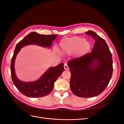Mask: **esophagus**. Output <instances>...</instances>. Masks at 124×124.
<instances>
[{
    "instance_id": "obj_1",
    "label": "esophagus",
    "mask_w": 124,
    "mask_h": 124,
    "mask_svg": "<svg viewBox=\"0 0 124 124\" xmlns=\"http://www.w3.org/2000/svg\"><path fill=\"white\" fill-rule=\"evenodd\" d=\"M64 69L65 70H69V67L68 65H67V63H65L64 64Z\"/></svg>"
}]
</instances>
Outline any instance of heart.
Returning <instances> with one entry per match:
<instances>
[{"label": "heart", "instance_id": "1", "mask_svg": "<svg viewBox=\"0 0 124 124\" xmlns=\"http://www.w3.org/2000/svg\"><path fill=\"white\" fill-rule=\"evenodd\" d=\"M81 45L82 47L86 50H89L91 47L90 43L85 41L84 38L80 37H74L66 38L62 40L60 42V46L62 51L66 53H70L76 50Z\"/></svg>", "mask_w": 124, "mask_h": 124}]
</instances>
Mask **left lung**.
<instances>
[{
	"label": "left lung",
	"mask_w": 124,
	"mask_h": 124,
	"mask_svg": "<svg viewBox=\"0 0 124 124\" xmlns=\"http://www.w3.org/2000/svg\"><path fill=\"white\" fill-rule=\"evenodd\" d=\"M95 39L91 53L68 62L71 72L70 88L76 95L91 98L106 88L113 73L112 55L105 40L93 31L85 32Z\"/></svg>",
	"instance_id": "1"
}]
</instances>
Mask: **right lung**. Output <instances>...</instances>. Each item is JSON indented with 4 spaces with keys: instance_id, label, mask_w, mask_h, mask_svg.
<instances>
[{
    "instance_id": "add662e5",
    "label": "right lung",
    "mask_w": 124,
    "mask_h": 124,
    "mask_svg": "<svg viewBox=\"0 0 124 124\" xmlns=\"http://www.w3.org/2000/svg\"><path fill=\"white\" fill-rule=\"evenodd\" d=\"M57 35H43L36 32H31L17 44L11 59V74L13 84L24 95L32 98H37L49 94L53 89L55 82L64 70L63 63H61L57 66L49 68L38 80L32 82H23L18 79L15 74L14 65L17 54L22 47L28 44L51 47L52 42L56 38Z\"/></svg>"
}]
</instances>
